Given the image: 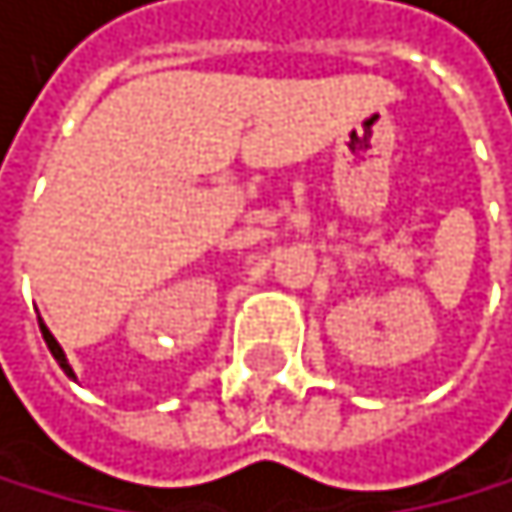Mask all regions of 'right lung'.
Instances as JSON below:
<instances>
[{
    "label": "right lung",
    "instance_id": "add662e5",
    "mask_svg": "<svg viewBox=\"0 0 512 512\" xmlns=\"http://www.w3.org/2000/svg\"><path fill=\"white\" fill-rule=\"evenodd\" d=\"M40 331H43V341H46L49 353L55 356V363H58V366H62V369H65V375H68V378H74V369L68 366V359H65V350H62V347H58V341L52 338V331H49V328H46L43 322H40Z\"/></svg>",
    "mask_w": 512,
    "mask_h": 512
}]
</instances>
